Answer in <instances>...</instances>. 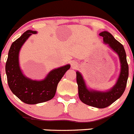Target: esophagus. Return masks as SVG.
<instances>
[{"mask_svg": "<svg viewBox=\"0 0 134 134\" xmlns=\"http://www.w3.org/2000/svg\"><path fill=\"white\" fill-rule=\"evenodd\" d=\"M71 66H72V68H75L77 66V64L75 62H73V63H71Z\"/></svg>", "mask_w": 134, "mask_h": 134, "instance_id": "1", "label": "esophagus"}]
</instances>
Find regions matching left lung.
Segmentation results:
<instances>
[{"label": "left lung", "instance_id": "1", "mask_svg": "<svg viewBox=\"0 0 134 134\" xmlns=\"http://www.w3.org/2000/svg\"><path fill=\"white\" fill-rule=\"evenodd\" d=\"M100 36L103 37L104 42L119 55L121 64V71L116 85L108 92L89 91L85 86L84 80L81 74L76 72V80L78 85L79 99L82 102L90 106L97 108H105L109 106L119 99L125 91L128 77V64L124 46L111 34L107 31L102 32Z\"/></svg>", "mask_w": 134, "mask_h": 134}]
</instances>
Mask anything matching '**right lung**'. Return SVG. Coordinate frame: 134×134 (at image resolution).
<instances>
[{
    "instance_id": "1",
    "label": "right lung",
    "mask_w": 134,
    "mask_h": 134,
    "mask_svg": "<svg viewBox=\"0 0 134 134\" xmlns=\"http://www.w3.org/2000/svg\"><path fill=\"white\" fill-rule=\"evenodd\" d=\"M36 33V31L27 30L13 42L6 63L8 84L10 90L19 100L27 104H36L51 100L55 95L58 83L70 68L68 64L55 69L40 81L25 77L19 66V52L28 38Z\"/></svg>"
}]
</instances>
